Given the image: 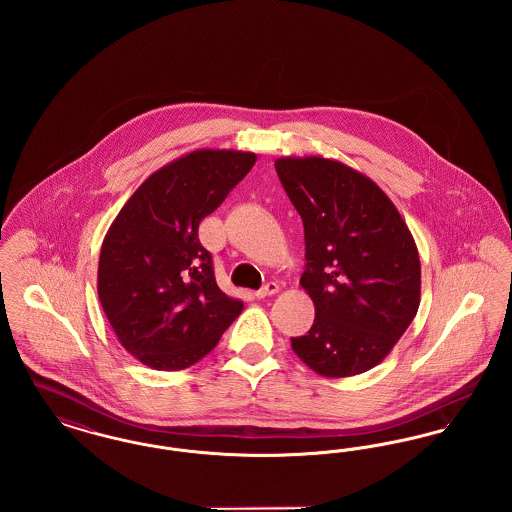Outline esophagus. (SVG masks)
I'll return each mask as SVG.
<instances>
[{
	"label": "esophagus",
	"mask_w": 512,
	"mask_h": 512,
	"mask_svg": "<svg viewBox=\"0 0 512 512\" xmlns=\"http://www.w3.org/2000/svg\"><path fill=\"white\" fill-rule=\"evenodd\" d=\"M278 292H280V286L276 282H268L267 286H263L259 292H255V295L259 299H263V297H268V295H276Z\"/></svg>",
	"instance_id": "1"
}]
</instances>
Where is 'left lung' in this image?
Returning a JSON list of instances; mask_svg holds the SVG:
<instances>
[{
  "label": "left lung",
  "instance_id": "obj_1",
  "mask_svg": "<svg viewBox=\"0 0 512 512\" xmlns=\"http://www.w3.org/2000/svg\"><path fill=\"white\" fill-rule=\"evenodd\" d=\"M280 182L305 228L299 280L315 322L292 338L295 355L326 378L380 365L420 305L413 234L386 192L363 172L322 155L280 157Z\"/></svg>",
  "mask_w": 512,
  "mask_h": 512
}]
</instances>
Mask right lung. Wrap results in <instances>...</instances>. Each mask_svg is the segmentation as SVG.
Masks as SVG:
<instances>
[{
    "label": "right lung",
    "instance_id": "obj_1",
    "mask_svg": "<svg viewBox=\"0 0 512 512\" xmlns=\"http://www.w3.org/2000/svg\"><path fill=\"white\" fill-rule=\"evenodd\" d=\"M238 149H195L149 174L111 222L98 295L122 347L155 370L203 359L244 311L220 290L199 222L255 165Z\"/></svg>",
    "mask_w": 512,
    "mask_h": 512
}]
</instances>
